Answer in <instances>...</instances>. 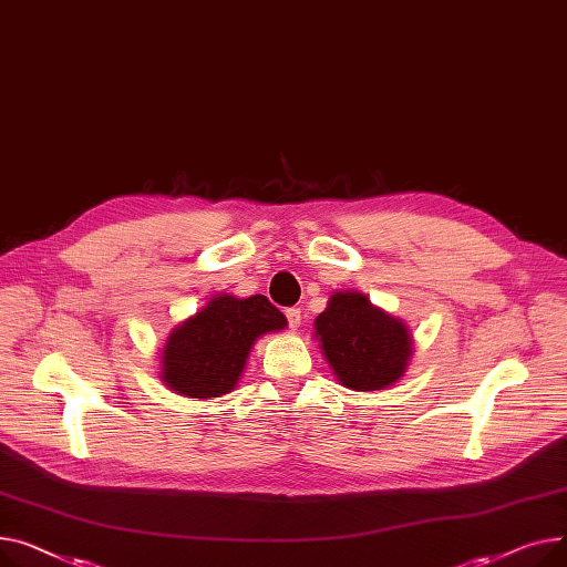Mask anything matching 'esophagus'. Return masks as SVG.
<instances>
[{
  "mask_svg": "<svg viewBox=\"0 0 567 567\" xmlns=\"http://www.w3.org/2000/svg\"><path fill=\"white\" fill-rule=\"evenodd\" d=\"M286 318H288V324H290L292 329H297L299 324H302V311H299L297 307L286 309Z\"/></svg>",
  "mask_w": 567,
  "mask_h": 567,
  "instance_id": "1",
  "label": "esophagus"
}]
</instances>
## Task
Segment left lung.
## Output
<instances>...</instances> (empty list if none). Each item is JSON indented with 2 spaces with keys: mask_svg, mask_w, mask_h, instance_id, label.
<instances>
[{
  "mask_svg": "<svg viewBox=\"0 0 567 567\" xmlns=\"http://www.w3.org/2000/svg\"><path fill=\"white\" fill-rule=\"evenodd\" d=\"M316 337L343 386L378 391L401 380L412 354L408 327L361 292H334L316 318Z\"/></svg>",
  "mask_w": 567,
  "mask_h": 567,
  "instance_id": "obj_1",
  "label": "left lung"
}]
</instances>
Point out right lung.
<instances>
[{
    "label": "right lung",
    "instance_id": "right-lung-1",
    "mask_svg": "<svg viewBox=\"0 0 567 567\" xmlns=\"http://www.w3.org/2000/svg\"><path fill=\"white\" fill-rule=\"evenodd\" d=\"M286 327L265 295H217L176 327L162 352V380L189 398H217L238 384L254 341Z\"/></svg>",
    "mask_w": 567,
    "mask_h": 567
}]
</instances>
